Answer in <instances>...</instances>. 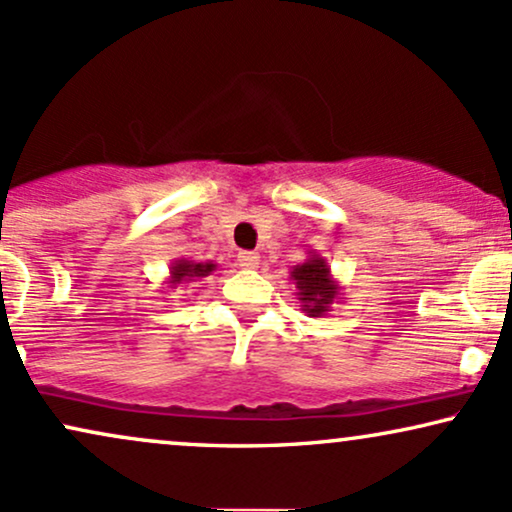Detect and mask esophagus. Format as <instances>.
I'll use <instances>...</instances> for the list:
<instances>
[{
  "label": "esophagus",
  "instance_id": "esophagus-1",
  "mask_svg": "<svg viewBox=\"0 0 512 512\" xmlns=\"http://www.w3.org/2000/svg\"><path fill=\"white\" fill-rule=\"evenodd\" d=\"M237 261L242 268L254 270V268H258V263H261V256L254 254V251H242V254L237 256Z\"/></svg>",
  "mask_w": 512,
  "mask_h": 512
}]
</instances>
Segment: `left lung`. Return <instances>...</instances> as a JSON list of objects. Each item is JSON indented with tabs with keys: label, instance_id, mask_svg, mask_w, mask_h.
I'll list each match as a JSON object with an SVG mask.
<instances>
[{
	"label": "left lung",
	"instance_id": "left-lung-1",
	"mask_svg": "<svg viewBox=\"0 0 512 512\" xmlns=\"http://www.w3.org/2000/svg\"><path fill=\"white\" fill-rule=\"evenodd\" d=\"M289 280L296 287V299L301 301V311L311 315V318L325 315L334 301L342 299V287L334 280L325 258L315 254V251L308 254L304 263L289 270Z\"/></svg>",
	"mask_w": 512,
	"mask_h": 512
}]
</instances>
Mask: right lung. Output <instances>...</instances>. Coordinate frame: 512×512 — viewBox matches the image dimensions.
Here are the masks:
<instances>
[{
  "label": "right lung",
  "instance_id": "obj_1",
  "mask_svg": "<svg viewBox=\"0 0 512 512\" xmlns=\"http://www.w3.org/2000/svg\"><path fill=\"white\" fill-rule=\"evenodd\" d=\"M213 270H216V263L213 261L197 263V261H189V258H175V261L170 263L166 285L170 289L182 287V285H187V282H197V280H201V277L211 275Z\"/></svg>",
  "mask_w": 512,
  "mask_h": 512
}]
</instances>
